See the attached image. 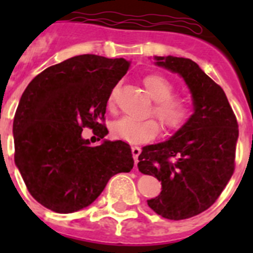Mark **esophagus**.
<instances>
[{"label": "esophagus", "instance_id": "esophagus-1", "mask_svg": "<svg viewBox=\"0 0 253 253\" xmlns=\"http://www.w3.org/2000/svg\"><path fill=\"white\" fill-rule=\"evenodd\" d=\"M131 154H133V158H134V162L135 165L138 163V157H139L140 154V148L138 146H133L131 147Z\"/></svg>", "mask_w": 253, "mask_h": 253}]
</instances>
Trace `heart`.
Returning a JSON list of instances; mask_svg holds the SVG:
<instances>
[{
  "instance_id": "heart-1",
  "label": "heart",
  "mask_w": 253,
  "mask_h": 253,
  "mask_svg": "<svg viewBox=\"0 0 253 253\" xmlns=\"http://www.w3.org/2000/svg\"><path fill=\"white\" fill-rule=\"evenodd\" d=\"M143 84L147 92L154 100L153 114L157 116L163 128L169 131L180 129L189 118L190 106L186 100L172 96V82L161 73H151L144 77ZM107 106L113 109V95L109 97ZM158 130V123L153 119L137 120L124 116L111 124V134L114 137L129 143L149 142L157 135Z\"/></svg>"
}]
</instances>
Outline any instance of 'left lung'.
Listing matches in <instances>:
<instances>
[{"label":"left lung","mask_w":253,"mask_h":253,"mask_svg":"<svg viewBox=\"0 0 253 253\" xmlns=\"http://www.w3.org/2000/svg\"><path fill=\"white\" fill-rule=\"evenodd\" d=\"M184 78L194 113L171 138L143 147L138 169L157 177L162 191L147 200L158 215L181 220L215 203L234 171L238 124L224 91L191 59L154 57Z\"/></svg>","instance_id":"left-lung-1"}]
</instances>
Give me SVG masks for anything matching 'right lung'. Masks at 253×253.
Masks as SVG:
<instances>
[{"label":"right lung","mask_w":253,"mask_h":253,"mask_svg":"<svg viewBox=\"0 0 253 253\" xmlns=\"http://www.w3.org/2000/svg\"><path fill=\"white\" fill-rule=\"evenodd\" d=\"M124 58L82 54L48 67L28 84L13 118L15 163L31 196L55 213L92 204L107 181L134 166L130 146L91 147L84 126L106 135L107 100L129 69Z\"/></svg>","instance_id":"add662e5"}]
</instances>
